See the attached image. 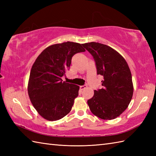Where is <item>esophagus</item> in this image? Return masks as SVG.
<instances>
[{"label": "esophagus", "mask_w": 156, "mask_h": 156, "mask_svg": "<svg viewBox=\"0 0 156 156\" xmlns=\"http://www.w3.org/2000/svg\"><path fill=\"white\" fill-rule=\"evenodd\" d=\"M87 87V85H83V86H80V90H83L84 89H85Z\"/></svg>", "instance_id": "obj_1"}]
</instances>
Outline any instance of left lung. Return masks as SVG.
I'll return each instance as SVG.
<instances>
[{
  "label": "left lung",
  "mask_w": 156,
  "mask_h": 156,
  "mask_svg": "<svg viewBox=\"0 0 156 156\" xmlns=\"http://www.w3.org/2000/svg\"><path fill=\"white\" fill-rule=\"evenodd\" d=\"M82 46L93 57L97 74L103 77L102 88L94 90L87 101L90 110L102 119H114L127 108L133 97L130 69L125 59L107 45L90 42Z\"/></svg>",
  "instance_id": "8db88e82"
}]
</instances>
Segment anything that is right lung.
<instances>
[{"label": "right lung", "mask_w": 156, "mask_h": 156, "mask_svg": "<svg viewBox=\"0 0 156 156\" xmlns=\"http://www.w3.org/2000/svg\"><path fill=\"white\" fill-rule=\"evenodd\" d=\"M82 44L67 41L49 46L33 65L28 83L32 105L42 117L49 121L61 119L70 112L79 87L62 82L73 55L84 52Z\"/></svg>", "instance_id": "add662e5"}]
</instances>
